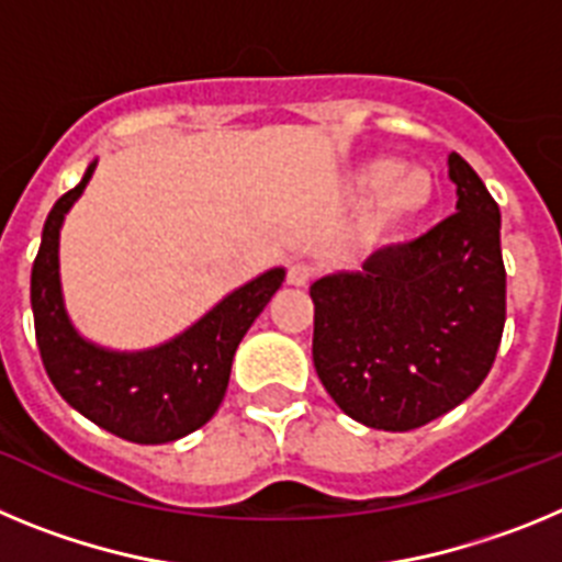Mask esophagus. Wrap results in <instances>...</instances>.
Wrapping results in <instances>:
<instances>
[{"mask_svg":"<svg viewBox=\"0 0 562 562\" xmlns=\"http://www.w3.org/2000/svg\"><path fill=\"white\" fill-rule=\"evenodd\" d=\"M312 276H315V270L310 265H304V261H292L286 267V284L290 286H310Z\"/></svg>","mask_w":562,"mask_h":562,"instance_id":"1","label":"esophagus"}]
</instances>
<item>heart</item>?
Segmentation results:
<instances>
[{
  "mask_svg": "<svg viewBox=\"0 0 562 562\" xmlns=\"http://www.w3.org/2000/svg\"><path fill=\"white\" fill-rule=\"evenodd\" d=\"M355 193L360 200H374L362 233L369 241H382L419 222L430 211L436 200V180L425 168L382 154L357 168Z\"/></svg>",
  "mask_w": 562,
  "mask_h": 562,
  "instance_id": "obj_1",
  "label": "heart"
}]
</instances>
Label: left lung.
Here are the masks:
<instances>
[{
	"label": "left lung",
	"mask_w": 562,
	"mask_h": 562,
	"mask_svg": "<svg viewBox=\"0 0 562 562\" xmlns=\"http://www.w3.org/2000/svg\"><path fill=\"white\" fill-rule=\"evenodd\" d=\"M456 213L360 272L315 281L312 360L337 408L376 430H414L453 411L493 369L506 321L501 211L450 154Z\"/></svg>",
	"instance_id": "obj_1"
}]
</instances>
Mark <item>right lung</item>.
<instances>
[{
  "instance_id": "right-lung-1",
  "label": "right lung",
  "mask_w": 562,
  "mask_h": 562,
  "mask_svg": "<svg viewBox=\"0 0 562 562\" xmlns=\"http://www.w3.org/2000/svg\"><path fill=\"white\" fill-rule=\"evenodd\" d=\"M92 171L95 162L53 205L30 272V304L44 371L78 414L109 434L134 445L182 439L202 428L222 405L238 342L270 304L284 270L276 267L258 276L166 346L134 355L98 349L69 324L58 281V231Z\"/></svg>"
}]
</instances>
